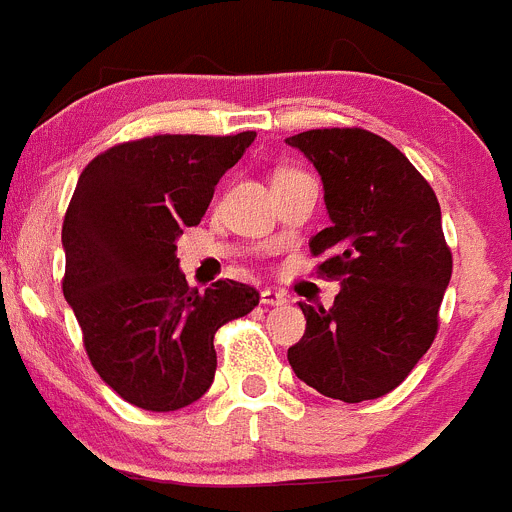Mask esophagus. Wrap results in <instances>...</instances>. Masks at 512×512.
<instances>
[{
    "label": "esophagus",
    "instance_id": "obj_1",
    "mask_svg": "<svg viewBox=\"0 0 512 512\" xmlns=\"http://www.w3.org/2000/svg\"><path fill=\"white\" fill-rule=\"evenodd\" d=\"M260 300H262V305H285V303H288V295H285L283 290L265 288L260 293Z\"/></svg>",
    "mask_w": 512,
    "mask_h": 512
}]
</instances>
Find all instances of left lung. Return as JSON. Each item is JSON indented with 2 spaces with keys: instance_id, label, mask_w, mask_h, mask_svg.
<instances>
[{
  "instance_id": "1",
  "label": "left lung",
  "mask_w": 512,
  "mask_h": 512,
  "mask_svg": "<svg viewBox=\"0 0 512 512\" xmlns=\"http://www.w3.org/2000/svg\"><path fill=\"white\" fill-rule=\"evenodd\" d=\"M318 169L331 227L310 237L318 275L341 280L333 308L300 303L305 333L288 348L295 376L358 404L394 391L432 346L452 252L429 181L366 128L290 136Z\"/></svg>"
}]
</instances>
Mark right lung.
I'll use <instances>...</instances> for the list:
<instances>
[{"mask_svg":"<svg viewBox=\"0 0 512 512\" xmlns=\"http://www.w3.org/2000/svg\"><path fill=\"white\" fill-rule=\"evenodd\" d=\"M252 141L255 131L159 133L116 143L80 174L62 222V293L93 369L133 407L176 412L204 396L214 333L260 303L237 280L189 288L176 257V237Z\"/></svg>","mask_w":512,"mask_h":512,"instance_id":"1","label":"right lung"}]
</instances>
